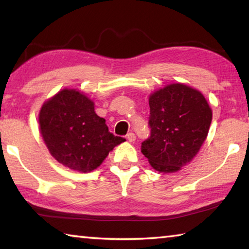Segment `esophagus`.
I'll return each instance as SVG.
<instances>
[{
  "label": "esophagus",
  "mask_w": 249,
  "mask_h": 249,
  "mask_svg": "<svg viewBox=\"0 0 249 249\" xmlns=\"http://www.w3.org/2000/svg\"><path fill=\"white\" fill-rule=\"evenodd\" d=\"M126 138H127L128 142H135V140H136V135H135L133 132H130L126 135Z\"/></svg>",
  "instance_id": "obj_1"
}]
</instances>
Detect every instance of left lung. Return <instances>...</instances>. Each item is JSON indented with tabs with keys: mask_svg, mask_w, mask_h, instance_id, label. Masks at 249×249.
Returning a JSON list of instances; mask_svg holds the SVG:
<instances>
[{
	"mask_svg": "<svg viewBox=\"0 0 249 249\" xmlns=\"http://www.w3.org/2000/svg\"><path fill=\"white\" fill-rule=\"evenodd\" d=\"M150 136L142 153L154 169L176 172L200 150L212 122V109L201 92L170 84L149 98Z\"/></svg>",
	"mask_w": 249,
	"mask_h": 249,
	"instance_id": "left-lung-1",
	"label": "left lung"
}]
</instances>
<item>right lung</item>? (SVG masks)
I'll use <instances>...</instances> for the list:
<instances>
[{"label": "right lung", "mask_w": 249, "mask_h": 249, "mask_svg": "<svg viewBox=\"0 0 249 249\" xmlns=\"http://www.w3.org/2000/svg\"><path fill=\"white\" fill-rule=\"evenodd\" d=\"M39 126L50 154L80 172L96 169L124 142L108 132L105 120L95 114L94 103L75 90L65 89L47 101L40 109Z\"/></svg>", "instance_id": "add662e5"}]
</instances>
